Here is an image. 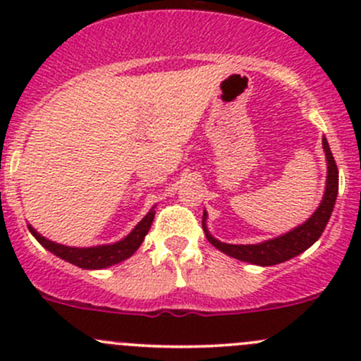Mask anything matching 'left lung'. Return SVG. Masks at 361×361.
Wrapping results in <instances>:
<instances>
[{
  "label": "left lung",
  "mask_w": 361,
  "mask_h": 361,
  "mask_svg": "<svg viewBox=\"0 0 361 361\" xmlns=\"http://www.w3.org/2000/svg\"><path fill=\"white\" fill-rule=\"evenodd\" d=\"M323 150L326 155V164H329V176H326V188L325 195H323V201L319 204L318 209L314 211L311 218H309L305 224L298 225L297 228L290 231L288 234H283L279 238L271 239V241L260 243V245H227V243H221L218 239H214L213 235L207 232L206 228V211L202 214V228L204 234H206L207 241L224 251L228 257H234L238 260L248 262V264L262 265V267H267V265H276L281 264V262L290 260V258L297 257L302 251H305L309 246L314 245L319 239V235L325 231L326 224H329L330 216H332L334 206H336L337 192H338V169L336 159H334L332 152H330L329 141L323 137Z\"/></svg>",
  "instance_id": "8db88e82"
}]
</instances>
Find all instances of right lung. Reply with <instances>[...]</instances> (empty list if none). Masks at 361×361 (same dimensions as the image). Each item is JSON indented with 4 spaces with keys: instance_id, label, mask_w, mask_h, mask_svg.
Wrapping results in <instances>:
<instances>
[{
    "instance_id": "add662e5",
    "label": "right lung",
    "mask_w": 361,
    "mask_h": 361,
    "mask_svg": "<svg viewBox=\"0 0 361 361\" xmlns=\"http://www.w3.org/2000/svg\"><path fill=\"white\" fill-rule=\"evenodd\" d=\"M155 209L152 207L150 213L133 228L127 238H123L122 241L113 243V245H104V246H92V248H73V246H64L57 245V243L49 241L43 235H39L31 225H27L29 232L36 238V241L42 246H45L50 253H54L56 257L63 258V260L69 262V264L76 265L80 269H104L110 267V265L118 264V262L126 260L130 255L134 253L143 243L145 235L148 234L152 227V221H154Z\"/></svg>"
}]
</instances>
